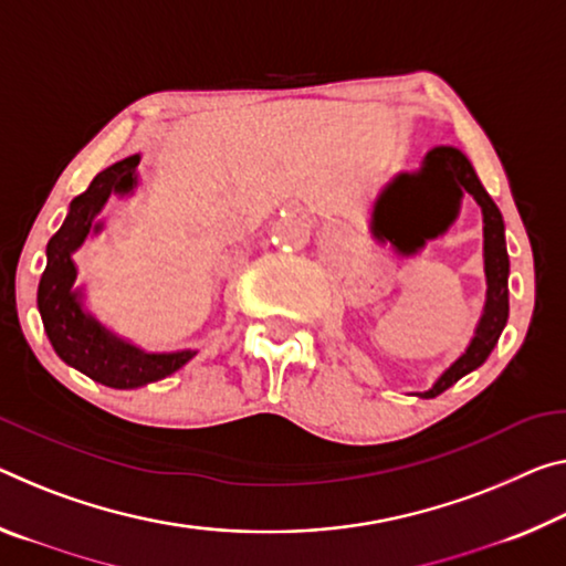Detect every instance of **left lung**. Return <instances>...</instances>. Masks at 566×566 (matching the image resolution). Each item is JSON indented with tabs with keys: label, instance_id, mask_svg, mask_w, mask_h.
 <instances>
[{
	"label": "left lung",
	"instance_id": "obj_1",
	"mask_svg": "<svg viewBox=\"0 0 566 566\" xmlns=\"http://www.w3.org/2000/svg\"><path fill=\"white\" fill-rule=\"evenodd\" d=\"M469 193L483 213V272H486V304L465 353L418 398H436L476 370L496 347L509 319V254L504 217L481 186L471 160L459 148L436 146L412 174L392 176L373 206V234L388 239L402 256L418 254L426 241L441 237L459 217L461 199Z\"/></svg>",
	"mask_w": 566,
	"mask_h": 566
}]
</instances>
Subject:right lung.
I'll use <instances>...</instances> for the list:
<instances>
[{"mask_svg": "<svg viewBox=\"0 0 566 566\" xmlns=\"http://www.w3.org/2000/svg\"><path fill=\"white\" fill-rule=\"evenodd\" d=\"M140 156H128L107 166L93 178L85 193L70 201V211L57 234L48 241V266L40 276L38 310L44 332L62 363L85 373L95 382L115 390H133L168 378L191 360L196 349L176 353H146L107 329L85 310L83 286H75V251L87 237L101 234L103 221L97 213L111 196H130L138 186Z\"/></svg>", "mask_w": 566, "mask_h": 566, "instance_id": "add662e5", "label": "right lung"}]
</instances>
